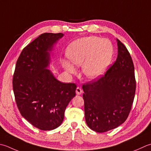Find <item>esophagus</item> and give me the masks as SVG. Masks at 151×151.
Segmentation results:
<instances>
[{
    "mask_svg": "<svg viewBox=\"0 0 151 151\" xmlns=\"http://www.w3.org/2000/svg\"><path fill=\"white\" fill-rule=\"evenodd\" d=\"M82 93V90L80 87H77L76 89V93L77 95H81V94Z\"/></svg>",
    "mask_w": 151,
    "mask_h": 151,
    "instance_id": "obj_1",
    "label": "esophagus"
}]
</instances>
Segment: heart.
Listing matches in <instances>:
<instances>
[{"label": "heart", "instance_id": "obj_1", "mask_svg": "<svg viewBox=\"0 0 151 151\" xmlns=\"http://www.w3.org/2000/svg\"><path fill=\"white\" fill-rule=\"evenodd\" d=\"M113 55V45L110 40L94 36L78 38L70 44L67 50L70 62L76 66L82 65L84 75L91 80L99 78L105 73ZM72 64L64 59L61 60L62 67L70 74L76 72V68Z\"/></svg>", "mask_w": 151, "mask_h": 151}]
</instances>
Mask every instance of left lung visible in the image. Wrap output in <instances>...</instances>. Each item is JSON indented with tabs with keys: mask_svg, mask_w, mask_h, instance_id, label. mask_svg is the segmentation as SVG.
I'll use <instances>...</instances> for the list:
<instances>
[{
	"mask_svg": "<svg viewBox=\"0 0 151 151\" xmlns=\"http://www.w3.org/2000/svg\"><path fill=\"white\" fill-rule=\"evenodd\" d=\"M116 61L97 81L82 86L85 119L92 130L103 133L126 121L135 93L134 66L126 46L116 38Z\"/></svg>",
	"mask_w": 151,
	"mask_h": 151,
	"instance_id": "left-lung-1",
	"label": "left lung"
}]
</instances>
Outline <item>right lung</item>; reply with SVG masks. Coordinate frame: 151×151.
<instances>
[{
	"instance_id": "1",
	"label": "right lung",
	"mask_w": 151,
	"mask_h": 151,
	"mask_svg": "<svg viewBox=\"0 0 151 151\" xmlns=\"http://www.w3.org/2000/svg\"><path fill=\"white\" fill-rule=\"evenodd\" d=\"M63 33L45 32L22 50L13 76V90L22 116L41 130L61 125L76 84L63 83L48 69L53 50Z\"/></svg>"
}]
</instances>
